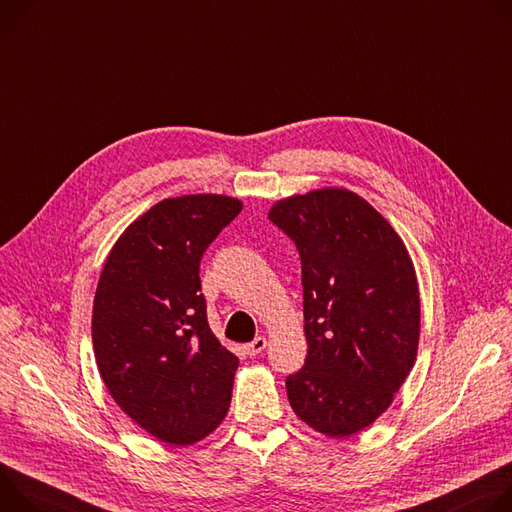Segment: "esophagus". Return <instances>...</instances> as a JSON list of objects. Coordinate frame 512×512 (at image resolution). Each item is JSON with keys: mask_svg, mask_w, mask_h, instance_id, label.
I'll return each mask as SVG.
<instances>
[{"mask_svg": "<svg viewBox=\"0 0 512 512\" xmlns=\"http://www.w3.org/2000/svg\"><path fill=\"white\" fill-rule=\"evenodd\" d=\"M264 348H266V337H256L254 342H250V344L244 346V354L250 356V358H254V356L262 354Z\"/></svg>", "mask_w": 512, "mask_h": 512, "instance_id": "34e87169", "label": "esophagus"}]
</instances>
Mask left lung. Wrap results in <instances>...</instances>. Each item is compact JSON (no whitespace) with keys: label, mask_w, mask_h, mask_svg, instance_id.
<instances>
[{"label":"left lung","mask_w":512,"mask_h":512,"mask_svg":"<svg viewBox=\"0 0 512 512\" xmlns=\"http://www.w3.org/2000/svg\"><path fill=\"white\" fill-rule=\"evenodd\" d=\"M268 219L301 258L309 350L287 376L289 403L315 431L350 437L388 409L415 364L421 303L411 256L346 189L282 199Z\"/></svg>","instance_id":"8db88e82"}]
</instances>
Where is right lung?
<instances>
[{
  "mask_svg": "<svg viewBox=\"0 0 512 512\" xmlns=\"http://www.w3.org/2000/svg\"><path fill=\"white\" fill-rule=\"evenodd\" d=\"M240 211L223 195L164 199L122 234L99 278V374L122 411L170 445L207 437L230 409L240 360L209 329L199 264Z\"/></svg>",
  "mask_w": 512,
  "mask_h": 512,
  "instance_id": "obj_1",
  "label": "right lung"
}]
</instances>
